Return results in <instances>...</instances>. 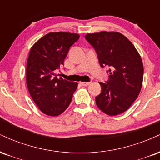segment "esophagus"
Masks as SVG:
<instances>
[{"mask_svg": "<svg viewBox=\"0 0 160 160\" xmlns=\"http://www.w3.org/2000/svg\"><path fill=\"white\" fill-rule=\"evenodd\" d=\"M91 82H80V84H82V86H88L89 85Z\"/></svg>", "mask_w": 160, "mask_h": 160, "instance_id": "1", "label": "esophagus"}]
</instances>
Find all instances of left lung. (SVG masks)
<instances>
[{
    "mask_svg": "<svg viewBox=\"0 0 160 160\" xmlns=\"http://www.w3.org/2000/svg\"><path fill=\"white\" fill-rule=\"evenodd\" d=\"M85 39L97 52L101 67H109V78L99 82L96 104L110 116L127 111L139 94L143 82L142 58L133 44L118 32L88 33Z\"/></svg>",
    "mask_w": 160,
    "mask_h": 160,
    "instance_id": "8db88e82",
    "label": "left lung"
}]
</instances>
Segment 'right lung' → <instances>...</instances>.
Segmentation results:
<instances>
[{
  "instance_id": "add662e5",
  "label": "right lung",
  "mask_w": 160,
  "mask_h": 160,
  "mask_svg": "<svg viewBox=\"0 0 160 160\" xmlns=\"http://www.w3.org/2000/svg\"><path fill=\"white\" fill-rule=\"evenodd\" d=\"M79 39L78 33L52 32L31 47L26 68L28 91L39 110L58 116L68 108L78 83L58 78L54 70L63 65L69 48Z\"/></svg>"
}]
</instances>
